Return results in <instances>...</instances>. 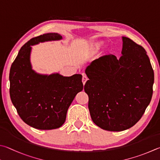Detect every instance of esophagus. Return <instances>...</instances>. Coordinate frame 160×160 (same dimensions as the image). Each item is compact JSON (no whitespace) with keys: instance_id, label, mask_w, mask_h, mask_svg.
Segmentation results:
<instances>
[{"instance_id":"obj_1","label":"esophagus","mask_w":160,"mask_h":160,"mask_svg":"<svg viewBox=\"0 0 160 160\" xmlns=\"http://www.w3.org/2000/svg\"><path fill=\"white\" fill-rule=\"evenodd\" d=\"M88 80V77H87L85 75H83V76H82V83H83L84 85H85V83H86L87 80Z\"/></svg>"}]
</instances>
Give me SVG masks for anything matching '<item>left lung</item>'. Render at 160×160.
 Instances as JSON below:
<instances>
[{
  "mask_svg": "<svg viewBox=\"0 0 160 160\" xmlns=\"http://www.w3.org/2000/svg\"><path fill=\"white\" fill-rule=\"evenodd\" d=\"M122 56L105 55L86 68L92 120L104 130L121 132L143 116L152 96L154 71L145 49L122 37Z\"/></svg>",
  "mask_w": 160,
  "mask_h": 160,
  "instance_id": "1",
  "label": "left lung"
}]
</instances>
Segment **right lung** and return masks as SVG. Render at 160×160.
Instances as JSON below:
<instances>
[{
  "label": "right lung",
  "mask_w": 160,
  "mask_h": 160,
  "mask_svg": "<svg viewBox=\"0 0 160 160\" xmlns=\"http://www.w3.org/2000/svg\"><path fill=\"white\" fill-rule=\"evenodd\" d=\"M62 39L57 33L33 38L22 46L11 66V101L22 120L35 129L50 130L62 127L72 101L83 89L80 74L70 77L58 72L43 75L32 69L31 46Z\"/></svg>",
  "instance_id": "right-lung-1"
}]
</instances>
